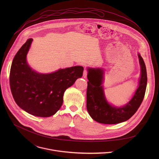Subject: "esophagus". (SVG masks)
<instances>
[{"label":"esophagus","instance_id":"esophagus-1","mask_svg":"<svg viewBox=\"0 0 159 159\" xmlns=\"http://www.w3.org/2000/svg\"><path fill=\"white\" fill-rule=\"evenodd\" d=\"M87 71L86 70H85L84 71V73H83V77L84 78H86L87 77Z\"/></svg>","mask_w":159,"mask_h":159}]
</instances>
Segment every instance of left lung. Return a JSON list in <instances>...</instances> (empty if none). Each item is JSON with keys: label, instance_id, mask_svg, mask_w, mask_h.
I'll return each mask as SVG.
<instances>
[{"label": "left lung", "instance_id": "left-lung-1", "mask_svg": "<svg viewBox=\"0 0 159 159\" xmlns=\"http://www.w3.org/2000/svg\"><path fill=\"white\" fill-rule=\"evenodd\" d=\"M140 65V78L138 88L130 101L124 106H115L110 104L105 96L104 87V71L102 68H87V109L96 121L102 124H118L129 120L137 112L145 96L147 75L145 62L138 53Z\"/></svg>", "mask_w": 159, "mask_h": 159}]
</instances>
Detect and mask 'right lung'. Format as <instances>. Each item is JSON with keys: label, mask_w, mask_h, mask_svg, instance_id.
Instances as JSON below:
<instances>
[{"label": "right lung", "mask_w": 159, "mask_h": 159, "mask_svg": "<svg viewBox=\"0 0 159 159\" xmlns=\"http://www.w3.org/2000/svg\"><path fill=\"white\" fill-rule=\"evenodd\" d=\"M33 39H28L15 55L10 70V87L16 104L29 114L50 117L61 107L63 94L83 75L84 67L60 69L50 74L33 70L26 57Z\"/></svg>", "instance_id": "obj_1"}]
</instances>
